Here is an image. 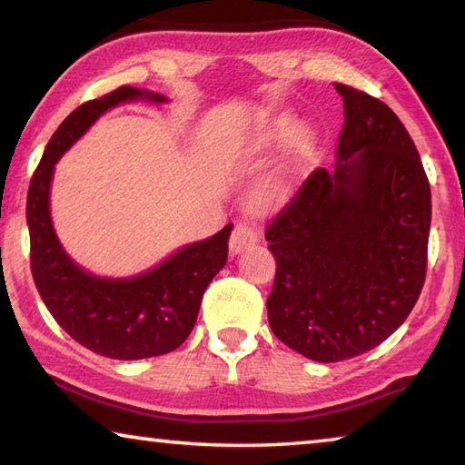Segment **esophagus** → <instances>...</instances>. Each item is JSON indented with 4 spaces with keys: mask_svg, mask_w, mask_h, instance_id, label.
<instances>
[{
    "mask_svg": "<svg viewBox=\"0 0 465 465\" xmlns=\"http://www.w3.org/2000/svg\"><path fill=\"white\" fill-rule=\"evenodd\" d=\"M260 240V232L256 230L254 225L248 222H238L233 225V232L230 235V252L232 254H240L250 246Z\"/></svg>",
    "mask_w": 465,
    "mask_h": 465,
    "instance_id": "esophagus-1",
    "label": "esophagus"
}]
</instances>
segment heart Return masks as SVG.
<instances>
[{
	"label": "heart",
	"mask_w": 465,
	"mask_h": 465,
	"mask_svg": "<svg viewBox=\"0 0 465 465\" xmlns=\"http://www.w3.org/2000/svg\"><path fill=\"white\" fill-rule=\"evenodd\" d=\"M262 197H264L266 203H282V201L289 197V187H286L284 181L272 179L266 184L264 191H262Z\"/></svg>",
	"instance_id": "heart-1"
}]
</instances>
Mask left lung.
Returning <instances> with one entry per match:
<instances>
[{
    "instance_id": "obj_1",
    "label": "left lung",
    "mask_w": 465,
    "mask_h": 465,
    "mask_svg": "<svg viewBox=\"0 0 465 465\" xmlns=\"http://www.w3.org/2000/svg\"><path fill=\"white\" fill-rule=\"evenodd\" d=\"M333 87L345 115L335 168L311 173L266 230L270 329L323 364L370 351L404 323L431 227V189L407 128L380 99Z\"/></svg>"
}]
</instances>
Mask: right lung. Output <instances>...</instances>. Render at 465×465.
Here are the masks:
<instances>
[{"label": "right lung", "instance_id": "right-lung-1", "mask_svg": "<svg viewBox=\"0 0 465 465\" xmlns=\"http://www.w3.org/2000/svg\"><path fill=\"white\" fill-rule=\"evenodd\" d=\"M166 97L124 85L79 105L58 125L28 189L30 268L50 315L74 341L99 356L142 360L179 348L195 327L201 299L227 262L232 223L203 242L189 243L163 264L134 278H99L66 256L50 219L54 164L101 114L125 101Z\"/></svg>", "mask_w": 465, "mask_h": 465}]
</instances>
